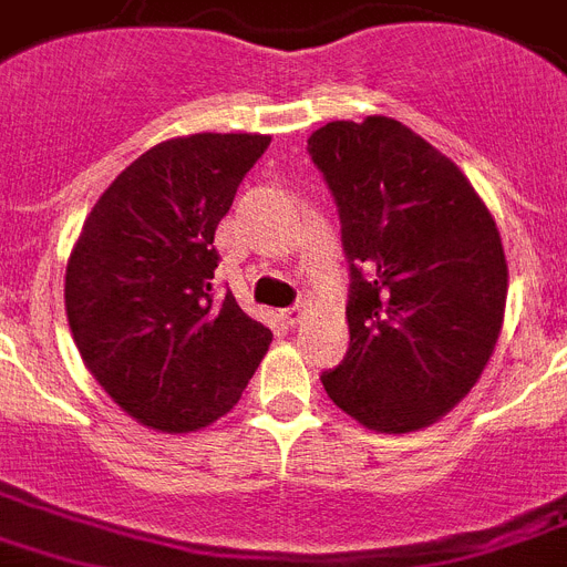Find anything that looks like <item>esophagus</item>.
Segmentation results:
<instances>
[{
  "label": "esophagus",
  "mask_w": 567,
  "mask_h": 567,
  "mask_svg": "<svg viewBox=\"0 0 567 567\" xmlns=\"http://www.w3.org/2000/svg\"><path fill=\"white\" fill-rule=\"evenodd\" d=\"M303 316H307V303H292L287 310H280V318H284L287 324H298Z\"/></svg>",
  "instance_id": "esophagus-1"
}]
</instances>
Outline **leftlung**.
I'll list each match as a JSON object with an SVG mask.
<instances>
[{"label": "left lung", "mask_w": 567, "mask_h": 567, "mask_svg": "<svg viewBox=\"0 0 567 567\" xmlns=\"http://www.w3.org/2000/svg\"><path fill=\"white\" fill-rule=\"evenodd\" d=\"M307 153L333 194L348 257L350 348L327 396L373 432L441 420L502 333L507 260L455 162L385 115L330 121Z\"/></svg>", "instance_id": "1"}]
</instances>
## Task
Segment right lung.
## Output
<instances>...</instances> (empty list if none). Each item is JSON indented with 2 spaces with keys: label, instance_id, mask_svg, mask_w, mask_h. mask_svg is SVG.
I'll return each instance as SVG.
<instances>
[{
  "label": "right lung",
  "instance_id": "obj_1",
  "mask_svg": "<svg viewBox=\"0 0 567 567\" xmlns=\"http://www.w3.org/2000/svg\"><path fill=\"white\" fill-rule=\"evenodd\" d=\"M269 135L196 133L156 144L115 176L74 243L65 316L106 394L158 432L223 417L272 330L214 292V231Z\"/></svg>",
  "mask_w": 567,
  "mask_h": 567
}]
</instances>
